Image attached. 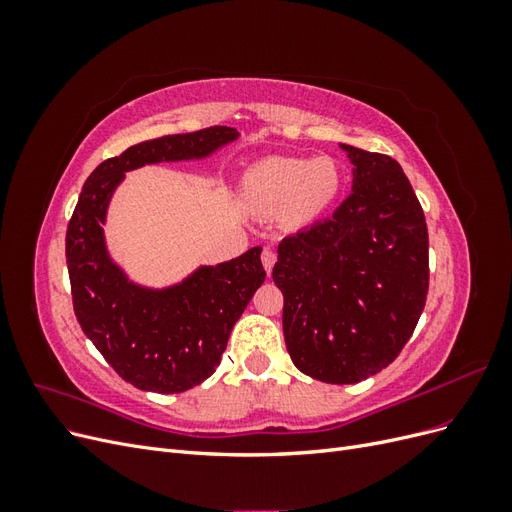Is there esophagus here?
Returning <instances> with one entry per match:
<instances>
[{"mask_svg": "<svg viewBox=\"0 0 512 512\" xmlns=\"http://www.w3.org/2000/svg\"><path fill=\"white\" fill-rule=\"evenodd\" d=\"M275 260H277V254L271 250V247H265V250H262V265H265L267 273H271V271H273Z\"/></svg>", "mask_w": 512, "mask_h": 512, "instance_id": "1", "label": "esophagus"}]
</instances>
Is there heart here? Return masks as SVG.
Listing matches in <instances>:
<instances>
[{
	"label": "heart",
	"mask_w": 512,
	"mask_h": 512,
	"mask_svg": "<svg viewBox=\"0 0 512 512\" xmlns=\"http://www.w3.org/2000/svg\"><path fill=\"white\" fill-rule=\"evenodd\" d=\"M342 188V173L331 158H269L247 170V203L265 213L290 207L294 220H312Z\"/></svg>",
	"instance_id": "obj_1"
}]
</instances>
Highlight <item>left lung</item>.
<instances>
[{
    "instance_id": "left-lung-1",
    "label": "left lung",
    "mask_w": 512,
    "mask_h": 512,
    "mask_svg": "<svg viewBox=\"0 0 512 512\" xmlns=\"http://www.w3.org/2000/svg\"><path fill=\"white\" fill-rule=\"evenodd\" d=\"M352 192L331 218L277 247L284 339L305 376L354 384L391 365L408 344L429 290L425 213L401 166L342 145Z\"/></svg>"
}]
</instances>
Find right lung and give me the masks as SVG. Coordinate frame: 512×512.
<instances>
[{
	"mask_svg": "<svg viewBox=\"0 0 512 512\" xmlns=\"http://www.w3.org/2000/svg\"><path fill=\"white\" fill-rule=\"evenodd\" d=\"M237 136L235 128L211 126L132 145L89 175L74 207L66 260L76 320L106 363L141 391L183 393L207 380L267 273L262 247H252L235 260L200 267L177 286L132 284L106 252L108 200L128 170L205 158Z\"/></svg>",
	"mask_w": 512,
	"mask_h": 512,
	"instance_id": "1",
	"label": "right lung"
}]
</instances>
